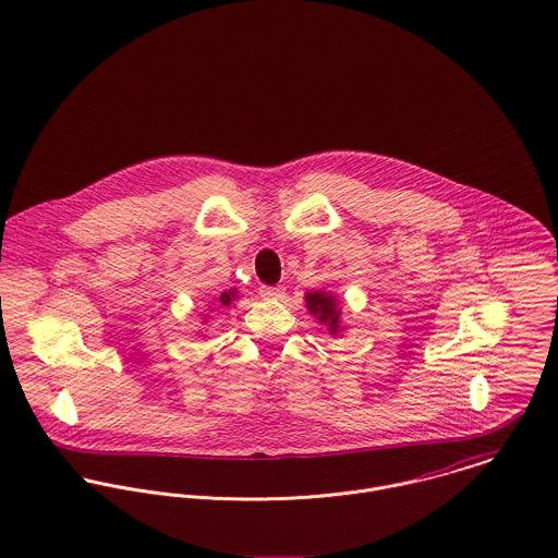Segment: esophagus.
<instances>
[{
	"instance_id": "1",
	"label": "esophagus",
	"mask_w": 558,
	"mask_h": 558,
	"mask_svg": "<svg viewBox=\"0 0 558 558\" xmlns=\"http://www.w3.org/2000/svg\"><path fill=\"white\" fill-rule=\"evenodd\" d=\"M259 294H262V299H266V301H277V299L283 296V288H281V286H262Z\"/></svg>"
}]
</instances>
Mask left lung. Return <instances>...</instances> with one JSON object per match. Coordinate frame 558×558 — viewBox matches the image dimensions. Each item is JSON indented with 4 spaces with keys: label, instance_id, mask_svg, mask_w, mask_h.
<instances>
[{
    "label": "left lung",
    "instance_id": "8db88e82",
    "mask_svg": "<svg viewBox=\"0 0 558 558\" xmlns=\"http://www.w3.org/2000/svg\"><path fill=\"white\" fill-rule=\"evenodd\" d=\"M305 301H307L310 314L314 318L319 319L324 326H328L330 335H337L339 332V324H341V319H339L341 312L337 307L339 305L337 299L332 294H328V292L316 290V292H307Z\"/></svg>",
    "mask_w": 558,
    "mask_h": 558
}]
</instances>
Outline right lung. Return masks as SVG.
Returning a JSON list of instances; mask_svg holds the SVG:
<instances>
[{"label": "right lung", "instance_id": "1", "mask_svg": "<svg viewBox=\"0 0 558 558\" xmlns=\"http://www.w3.org/2000/svg\"><path fill=\"white\" fill-rule=\"evenodd\" d=\"M239 294H236V290L232 288L230 292H223L221 296H219V310H223V307H230L232 303H234V299H236Z\"/></svg>", "mask_w": 558, "mask_h": 558}]
</instances>
